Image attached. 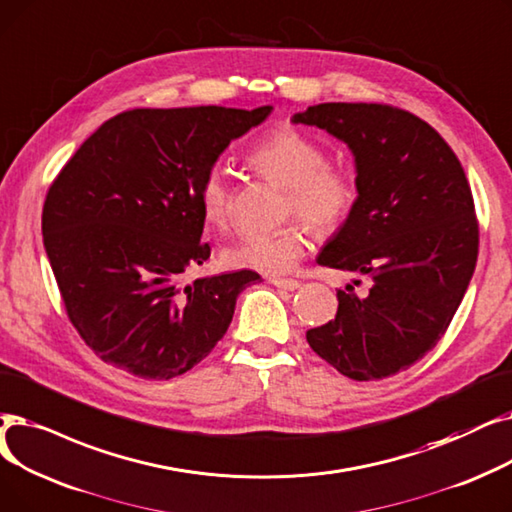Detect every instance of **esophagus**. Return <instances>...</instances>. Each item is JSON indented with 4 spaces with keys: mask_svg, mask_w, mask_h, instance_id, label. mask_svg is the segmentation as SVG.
I'll list each match as a JSON object with an SVG mask.
<instances>
[{
    "mask_svg": "<svg viewBox=\"0 0 512 512\" xmlns=\"http://www.w3.org/2000/svg\"><path fill=\"white\" fill-rule=\"evenodd\" d=\"M271 283L275 285V287H279V289H287V291H296L302 283L300 281H296V279H285V277H273L271 279Z\"/></svg>",
    "mask_w": 512,
    "mask_h": 512,
    "instance_id": "1",
    "label": "esophagus"
}]
</instances>
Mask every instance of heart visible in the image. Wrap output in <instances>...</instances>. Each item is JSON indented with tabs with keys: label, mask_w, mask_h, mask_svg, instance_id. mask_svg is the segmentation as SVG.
<instances>
[{
	"label": "heart",
	"mask_w": 512,
	"mask_h": 512,
	"mask_svg": "<svg viewBox=\"0 0 512 512\" xmlns=\"http://www.w3.org/2000/svg\"><path fill=\"white\" fill-rule=\"evenodd\" d=\"M250 166L260 175L287 187L285 214L305 221H291L277 231L248 233L225 250L233 269L264 275H281L304 256L310 229L331 233L342 225L358 202V183L348 168L329 164L327 152L294 127H279L266 135L248 154ZM200 206L206 223L225 229L233 218L231 187L221 170H210L200 185Z\"/></svg>",
	"instance_id": "obj_1"
}]
</instances>
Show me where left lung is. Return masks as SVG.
I'll return each mask as SVG.
<instances>
[{"label":"left lung","mask_w":512,"mask_h":512,"mask_svg":"<svg viewBox=\"0 0 512 512\" xmlns=\"http://www.w3.org/2000/svg\"><path fill=\"white\" fill-rule=\"evenodd\" d=\"M294 123L348 143L358 202L316 262L364 275L337 289V314L310 348L354 381L421 360L446 333L479 252L473 193L456 154L419 116L389 104L310 106Z\"/></svg>","instance_id":"left-lung-1"}]
</instances>
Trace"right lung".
I'll return each instance as SVG.
<instances>
[{"instance_id":"obj_1","label":"right lung","mask_w":512,"mask_h":512,"mask_svg":"<svg viewBox=\"0 0 512 512\" xmlns=\"http://www.w3.org/2000/svg\"><path fill=\"white\" fill-rule=\"evenodd\" d=\"M271 110H127L64 164L45 196L43 246L68 319L97 358L141 379H173L227 333L239 291L260 275L183 281L210 258L200 185Z\"/></svg>"}]
</instances>
